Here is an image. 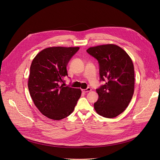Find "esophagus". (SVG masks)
<instances>
[{"mask_svg": "<svg viewBox=\"0 0 160 160\" xmlns=\"http://www.w3.org/2000/svg\"><path fill=\"white\" fill-rule=\"evenodd\" d=\"M82 92H83V93H87V92H90V91H91V88H86V89H82Z\"/></svg>", "mask_w": 160, "mask_h": 160, "instance_id": "1", "label": "esophagus"}]
</instances>
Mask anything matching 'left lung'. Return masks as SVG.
<instances>
[{"label": "left lung", "instance_id": "left-lung-1", "mask_svg": "<svg viewBox=\"0 0 160 160\" xmlns=\"http://www.w3.org/2000/svg\"><path fill=\"white\" fill-rule=\"evenodd\" d=\"M87 52L98 59L100 80L106 83L96 90L99 98L94 106L99 115L115 118L128 106L134 92V68L132 59L115 44L89 48Z\"/></svg>", "mask_w": 160, "mask_h": 160}]
</instances>
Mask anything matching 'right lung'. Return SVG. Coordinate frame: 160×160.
<instances>
[{"label": "right lung", "instance_id": "obj_1", "mask_svg": "<svg viewBox=\"0 0 160 160\" xmlns=\"http://www.w3.org/2000/svg\"><path fill=\"white\" fill-rule=\"evenodd\" d=\"M78 47H51L38 52L30 66L28 87L30 96L43 115L60 120L73 111L81 96L80 88L64 87L66 66Z\"/></svg>", "mask_w": 160, "mask_h": 160}]
</instances>
